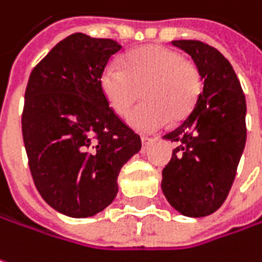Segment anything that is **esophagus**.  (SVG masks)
Instances as JSON below:
<instances>
[{"label":"esophagus","instance_id":"esophagus-1","mask_svg":"<svg viewBox=\"0 0 262 262\" xmlns=\"http://www.w3.org/2000/svg\"><path fill=\"white\" fill-rule=\"evenodd\" d=\"M154 141L152 137H141V143H143V149H146L150 143Z\"/></svg>","mask_w":262,"mask_h":262}]
</instances>
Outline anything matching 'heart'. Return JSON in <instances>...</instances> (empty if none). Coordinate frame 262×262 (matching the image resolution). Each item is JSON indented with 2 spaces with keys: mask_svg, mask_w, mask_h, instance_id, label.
Masks as SVG:
<instances>
[{
  "mask_svg": "<svg viewBox=\"0 0 262 262\" xmlns=\"http://www.w3.org/2000/svg\"><path fill=\"white\" fill-rule=\"evenodd\" d=\"M119 68L104 67L98 83L107 105L125 116L140 98L146 103L134 110L128 122L140 133H154L170 119H185L203 92V74L189 59L168 47L149 45L125 53Z\"/></svg>",
  "mask_w": 262,
  "mask_h": 262,
  "instance_id": "heart-1",
  "label": "heart"
}]
</instances>
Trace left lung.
I'll list each match as a JSON object with an SVG mask.
<instances>
[{
  "instance_id": "8db88e82",
  "label": "left lung",
  "mask_w": 262,
  "mask_h": 262,
  "mask_svg": "<svg viewBox=\"0 0 262 262\" xmlns=\"http://www.w3.org/2000/svg\"><path fill=\"white\" fill-rule=\"evenodd\" d=\"M203 74V92L189 116L164 136L178 141L162 170L161 188L182 215L201 217L216 212L233 186L246 144V98L230 61L198 40H174Z\"/></svg>"
}]
</instances>
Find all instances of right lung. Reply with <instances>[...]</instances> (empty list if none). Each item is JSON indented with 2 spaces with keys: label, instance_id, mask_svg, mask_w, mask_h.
<instances>
[{
  "label": "right lung",
  "instance_id": "add662e5",
  "mask_svg": "<svg viewBox=\"0 0 262 262\" xmlns=\"http://www.w3.org/2000/svg\"><path fill=\"white\" fill-rule=\"evenodd\" d=\"M122 46L82 32L59 41L31 71L22 134L31 176L50 207L71 217L104 210L118 194L122 165L141 149L107 105L100 74Z\"/></svg>",
  "mask_w": 262,
  "mask_h": 262
}]
</instances>
